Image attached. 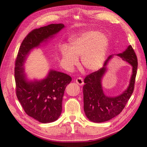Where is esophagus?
<instances>
[{"label":"esophagus","mask_w":147,"mask_h":147,"mask_svg":"<svg viewBox=\"0 0 147 147\" xmlns=\"http://www.w3.org/2000/svg\"><path fill=\"white\" fill-rule=\"evenodd\" d=\"M76 82L78 84H79V86H82V85H83L84 83L83 79L80 77H79L76 79Z\"/></svg>","instance_id":"1"}]
</instances>
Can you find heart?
<instances>
[{
  "mask_svg": "<svg viewBox=\"0 0 147 147\" xmlns=\"http://www.w3.org/2000/svg\"><path fill=\"white\" fill-rule=\"evenodd\" d=\"M109 46L107 37L100 32L89 30L70 41L69 48L63 46L61 54L69 67L78 65V57H82L83 67L88 71H96L102 67Z\"/></svg>",
  "mask_w": 147,
  "mask_h": 147,
  "instance_id": "obj_1",
  "label": "heart"
}]
</instances>
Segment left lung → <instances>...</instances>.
Here are the masks:
<instances>
[{"label":"left lung","instance_id":"8db88e82","mask_svg":"<svg viewBox=\"0 0 147 147\" xmlns=\"http://www.w3.org/2000/svg\"><path fill=\"white\" fill-rule=\"evenodd\" d=\"M117 55L127 61L132 67V74L129 86L119 96H106L102 88L101 79L106 71V65L112 57V55L105 61L103 67L87 75L84 79L86 84L83 87L84 110L88 120L93 122L106 121L119 114L134 92L138 65L137 55L131 45L125 52Z\"/></svg>","mask_w":147,"mask_h":147}]
</instances>
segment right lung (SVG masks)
Here are the masks:
<instances>
[{"label": "right lung", "mask_w": 147, "mask_h": 147, "mask_svg": "<svg viewBox=\"0 0 147 147\" xmlns=\"http://www.w3.org/2000/svg\"><path fill=\"white\" fill-rule=\"evenodd\" d=\"M62 24H51L32 30L22 41L15 60L16 93L27 114L41 123L53 122L62 111L65 90L71 81L70 76L51 70L46 79L27 82L24 74V63L29 51L59 32Z\"/></svg>", "instance_id": "obj_1"}]
</instances>
